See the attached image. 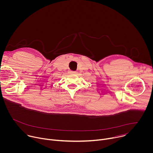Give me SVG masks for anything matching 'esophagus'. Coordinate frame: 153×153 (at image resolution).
Instances as JSON below:
<instances>
[{
	"mask_svg": "<svg viewBox=\"0 0 153 153\" xmlns=\"http://www.w3.org/2000/svg\"><path fill=\"white\" fill-rule=\"evenodd\" d=\"M71 74H76L77 72L76 71H71L70 72Z\"/></svg>",
	"mask_w": 153,
	"mask_h": 153,
	"instance_id": "34e87169",
	"label": "esophagus"
}]
</instances>
